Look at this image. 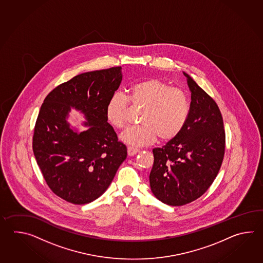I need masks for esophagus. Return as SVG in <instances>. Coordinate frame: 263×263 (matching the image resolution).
<instances>
[{"mask_svg":"<svg viewBox=\"0 0 263 263\" xmlns=\"http://www.w3.org/2000/svg\"><path fill=\"white\" fill-rule=\"evenodd\" d=\"M139 148L134 147V146H128V154L129 156H134L137 152H139Z\"/></svg>","mask_w":263,"mask_h":263,"instance_id":"obj_1","label":"esophagus"}]
</instances>
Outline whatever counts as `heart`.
Masks as SVG:
<instances>
[{
  "instance_id": "obj_1",
  "label": "heart",
  "mask_w": 263,
  "mask_h": 263,
  "mask_svg": "<svg viewBox=\"0 0 263 263\" xmlns=\"http://www.w3.org/2000/svg\"><path fill=\"white\" fill-rule=\"evenodd\" d=\"M129 96L117 92L107 101V121L121 129L127 123L129 101L143 107L141 122L130 126L120 134L124 143L134 146L153 143L159 135L162 141L172 140L184 128L190 114L189 97L184 90L159 80L148 79L129 87Z\"/></svg>"
}]
</instances>
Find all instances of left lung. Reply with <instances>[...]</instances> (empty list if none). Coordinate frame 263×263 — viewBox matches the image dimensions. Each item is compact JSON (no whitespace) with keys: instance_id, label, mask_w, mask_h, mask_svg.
<instances>
[{"instance_id":"left-lung-1","label":"left lung","mask_w":263,"mask_h":263,"mask_svg":"<svg viewBox=\"0 0 263 263\" xmlns=\"http://www.w3.org/2000/svg\"><path fill=\"white\" fill-rule=\"evenodd\" d=\"M190 114L178 136L153 149V195L169 206L197 199L213 184L223 162L226 134L216 102L187 73Z\"/></svg>"}]
</instances>
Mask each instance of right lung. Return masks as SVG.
Wrapping results in <instances>:
<instances>
[{
    "mask_svg": "<svg viewBox=\"0 0 263 263\" xmlns=\"http://www.w3.org/2000/svg\"><path fill=\"white\" fill-rule=\"evenodd\" d=\"M121 67L82 73L50 91L34 126L33 151L50 190L76 205L94 201L107 190L127 158V147L107 122L105 108L122 81ZM71 107L88 129L67 122Z\"/></svg>",
    "mask_w": 263,
    "mask_h": 263,
    "instance_id": "add662e5",
    "label": "right lung"
}]
</instances>
